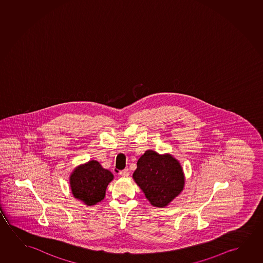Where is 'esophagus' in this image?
<instances>
[{"label":"esophagus","mask_w":263,"mask_h":263,"mask_svg":"<svg viewBox=\"0 0 263 263\" xmlns=\"http://www.w3.org/2000/svg\"><path fill=\"white\" fill-rule=\"evenodd\" d=\"M119 175L122 177H127V176H129V170H128V168H125V170L119 172Z\"/></svg>","instance_id":"34e87169"}]
</instances>
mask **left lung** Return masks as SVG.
<instances>
[{
	"instance_id": "1",
	"label": "left lung",
	"mask_w": 263,
	"mask_h": 263,
	"mask_svg": "<svg viewBox=\"0 0 263 263\" xmlns=\"http://www.w3.org/2000/svg\"><path fill=\"white\" fill-rule=\"evenodd\" d=\"M133 178L154 206H167L181 193L185 177L180 163L170 154L146 150L137 163Z\"/></svg>"
}]
</instances>
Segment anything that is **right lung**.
Returning <instances> with one entry per match:
<instances>
[{
  "label": "right lung",
  "mask_w": 263,
  "mask_h": 263,
  "mask_svg": "<svg viewBox=\"0 0 263 263\" xmlns=\"http://www.w3.org/2000/svg\"><path fill=\"white\" fill-rule=\"evenodd\" d=\"M114 175L102 167L99 162L91 160L74 168L70 176V189L74 198L87 206L100 202Z\"/></svg>",
  "instance_id": "add662e5"
}]
</instances>
